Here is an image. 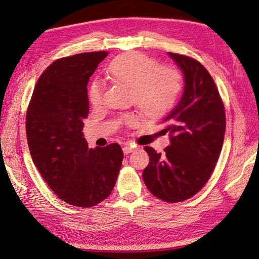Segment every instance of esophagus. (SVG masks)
<instances>
[{
  "label": "esophagus",
  "instance_id": "1",
  "mask_svg": "<svg viewBox=\"0 0 259 259\" xmlns=\"http://www.w3.org/2000/svg\"><path fill=\"white\" fill-rule=\"evenodd\" d=\"M134 150H135L134 147H131V146H124V147H123V152H124V154H128V153L134 151Z\"/></svg>",
  "mask_w": 259,
  "mask_h": 259
}]
</instances>
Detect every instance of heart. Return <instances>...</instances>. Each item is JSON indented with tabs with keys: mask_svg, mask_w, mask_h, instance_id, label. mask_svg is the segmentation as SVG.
<instances>
[{
	"mask_svg": "<svg viewBox=\"0 0 259 259\" xmlns=\"http://www.w3.org/2000/svg\"><path fill=\"white\" fill-rule=\"evenodd\" d=\"M107 73L115 83L128 86L132 100L146 116L160 117L167 113L176 103L182 88V79L176 70L160 67L154 59L142 53H127L115 57L107 68ZM92 106L103 105L104 91L98 82L90 86ZM127 123L134 117L127 116Z\"/></svg>",
	"mask_w": 259,
	"mask_h": 259,
	"instance_id": "b5f03b06",
	"label": "heart"
}]
</instances>
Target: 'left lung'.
Listing matches in <instances>:
<instances>
[{"label":"left lung","instance_id":"1","mask_svg":"<svg viewBox=\"0 0 259 259\" xmlns=\"http://www.w3.org/2000/svg\"><path fill=\"white\" fill-rule=\"evenodd\" d=\"M184 75V93L164 116L169 146L164 153L144 149L149 164L143 178L148 190L165 202H182L204 186L221 154L225 131V108L214 80L198 60L168 53Z\"/></svg>","mask_w":259,"mask_h":259}]
</instances>
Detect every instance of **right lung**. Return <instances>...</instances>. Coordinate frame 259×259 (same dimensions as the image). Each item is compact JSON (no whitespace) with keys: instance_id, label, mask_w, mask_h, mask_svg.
<instances>
[{"instance_id":"add662e5","label":"right lung","mask_w":259,"mask_h":259,"mask_svg":"<svg viewBox=\"0 0 259 259\" xmlns=\"http://www.w3.org/2000/svg\"><path fill=\"white\" fill-rule=\"evenodd\" d=\"M108 52L60 58L37 80L26 117L33 163L57 197L91 207L111 193L123 161L117 144L89 149L83 120L89 114L88 83Z\"/></svg>"}]
</instances>
